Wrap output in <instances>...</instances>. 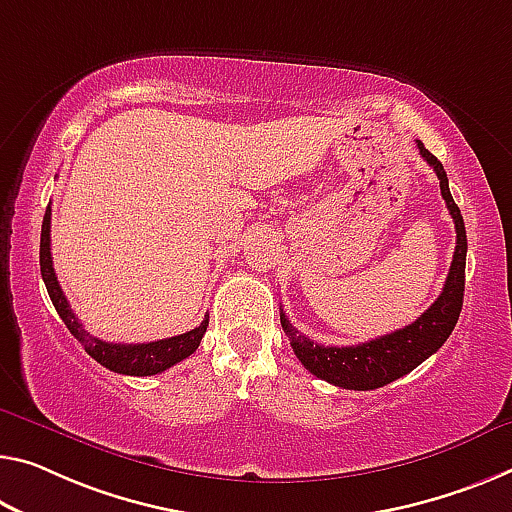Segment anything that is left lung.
Segmentation results:
<instances>
[{
  "label": "left lung",
  "instance_id": "left-lung-1",
  "mask_svg": "<svg viewBox=\"0 0 512 512\" xmlns=\"http://www.w3.org/2000/svg\"><path fill=\"white\" fill-rule=\"evenodd\" d=\"M419 153L426 160L439 178V190L446 201V208L451 212L455 222V251L453 263L448 270L444 290L432 302L421 318H416L412 325L396 329L387 336L373 338V341L359 345H320L313 343L311 338L297 332L290 325L286 313L281 311V327L286 332L290 345L297 359L302 361L306 371H311L320 380H325L334 387L355 389V391H371L380 389L398 377L414 371L421 361H426L430 355L442 348L444 341L451 336L455 322L462 311V297H465V263H467V231L465 219L460 215V208L455 206L451 190H448V178L442 167V162L432 155L421 141H416Z\"/></svg>",
  "mask_w": 512,
  "mask_h": 512
}]
</instances>
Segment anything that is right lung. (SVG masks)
<instances>
[{"instance_id":"add662e5","label":"right lung","mask_w":512,"mask_h":512,"mask_svg":"<svg viewBox=\"0 0 512 512\" xmlns=\"http://www.w3.org/2000/svg\"><path fill=\"white\" fill-rule=\"evenodd\" d=\"M50 222H52V208L47 206L43 217V229H41V274L47 288V295L54 304V309L64 320V325L70 329L77 341L84 345V350L98 361L100 366L109 368V371L121 373V375H157L167 368L176 366L178 361H183L196 352L199 348L203 334L208 329V318L201 322L199 327H194L192 332L162 338V341L153 343H107L100 338L91 336L82 327V322L75 318L73 309L66 300L64 290H61L57 274L52 267V251H50Z\"/></svg>"}]
</instances>
